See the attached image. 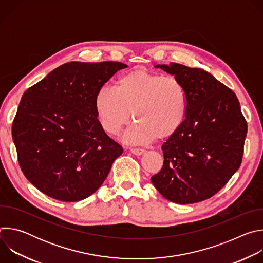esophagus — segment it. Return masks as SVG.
<instances>
[{"label": "esophagus", "mask_w": 263, "mask_h": 263, "mask_svg": "<svg viewBox=\"0 0 263 263\" xmlns=\"http://www.w3.org/2000/svg\"><path fill=\"white\" fill-rule=\"evenodd\" d=\"M130 152L136 156H139V155H142L144 153V149L143 148H140V147H131L130 148Z\"/></svg>", "instance_id": "1"}]
</instances>
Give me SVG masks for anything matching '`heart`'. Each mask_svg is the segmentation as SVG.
Here are the masks:
<instances>
[{"mask_svg":"<svg viewBox=\"0 0 263 263\" xmlns=\"http://www.w3.org/2000/svg\"><path fill=\"white\" fill-rule=\"evenodd\" d=\"M101 128L116 136L132 118L136 124L127 131L128 142L144 143L166 139L182 127L187 114V93L176 77L134 69L123 73L114 87H102L93 100Z\"/></svg>","mask_w":263,"mask_h":263,"instance_id":"b5f03b06","label":"heart"}]
</instances>
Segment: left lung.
Masks as SVG:
<instances>
[{
	"instance_id": "left-lung-1",
	"label": "left lung",
	"mask_w": 263,
	"mask_h": 263,
	"mask_svg": "<svg viewBox=\"0 0 263 263\" xmlns=\"http://www.w3.org/2000/svg\"><path fill=\"white\" fill-rule=\"evenodd\" d=\"M187 93L182 127L161 146L163 166L152 176L156 190L177 204H194L218 193L239 168L248 126L236 95L201 68L158 64Z\"/></svg>"
}]
</instances>
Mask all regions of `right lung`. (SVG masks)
Returning a JSON list of instances; mask_svg holds the SVG:
<instances>
[{
    "label": "right lung",
    "mask_w": 263,
    "mask_h": 263,
    "mask_svg": "<svg viewBox=\"0 0 263 263\" xmlns=\"http://www.w3.org/2000/svg\"><path fill=\"white\" fill-rule=\"evenodd\" d=\"M122 62H67L29 87L12 123L25 177L62 202L86 199L107 178L123 147L101 128L95 96Z\"/></svg>",
    "instance_id": "right-lung-1"
}]
</instances>
